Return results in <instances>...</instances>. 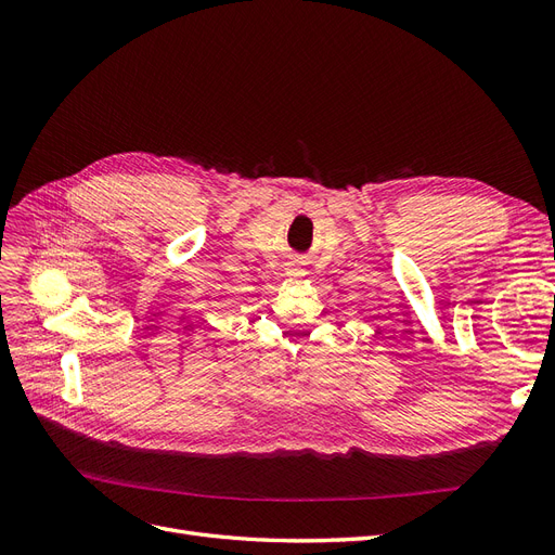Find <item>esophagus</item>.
I'll return each mask as SVG.
<instances>
[{"mask_svg": "<svg viewBox=\"0 0 555 555\" xmlns=\"http://www.w3.org/2000/svg\"><path fill=\"white\" fill-rule=\"evenodd\" d=\"M294 278H300V275H306V271H304V268H292V271H289Z\"/></svg>", "mask_w": 555, "mask_h": 555, "instance_id": "esophagus-1", "label": "esophagus"}]
</instances>
